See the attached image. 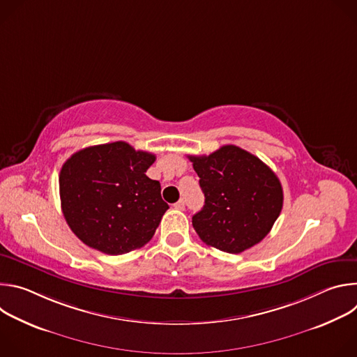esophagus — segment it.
<instances>
[{
  "label": "esophagus",
  "instance_id": "1",
  "mask_svg": "<svg viewBox=\"0 0 357 357\" xmlns=\"http://www.w3.org/2000/svg\"><path fill=\"white\" fill-rule=\"evenodd\" d=\"M174 208L175 209H178V211H185V202L181 199V200H178L175 205H174Z\"/></svg>",
  "mask_w": 357,
  "mask_h": 357
}]
</instances>
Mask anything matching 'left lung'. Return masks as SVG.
<instances>
[{"mask_svg":"<svg viewBox=\"0 0 357 357\" xmlns=\"http://www.w3.org/2000/svg\"><path fill=\"white\" fill-rule=\"evenodd\" d=\"M205 193V205L192 218L208 245L238 254L260 243L282 209V186L256 155L223 145L211 155H188Z\"/></svg>","mask_w":357,"mask_h":357,"instance_id":"obj_1","label":"left lung"}]
</instances>
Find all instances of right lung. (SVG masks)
I'll return each mask as SVG.
<instances>
[{
  "instance_id": "obj_1",
  "label": "right lung",
  "mask_w": 357,
  "mask_h": 357,
  "mask_svg": "<svg viewBox=\"0 0 357 357\" xmlns=\"http://www.w3.org/2000/svg\"><path fill=\"white\" fill-rule=\"evenodd\" d=\"M154 161L151 152L117 141L80 149L63 164L62 212L86 245L120 256L152 238L169 208L160 182L145 175Z\"/></svg>"
}]
</instances>
